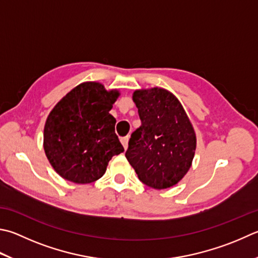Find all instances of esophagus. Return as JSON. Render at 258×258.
I'll list each match as a JSON object with an SVG mask.
<instances>
[{
	"label": "esophagus",
	"mask_w": 258,
	"mask_h": 258,
	"mask_svg": "<svg viewBox=\"0 0 258 258\" xmlns=\"http://www.w3.org/2000/svg\"><path fill=\"white\" fill-rule=\"evenodd\" d=\"M128 142H129V137L127 136V137H122L121 138V143H122L124 149L128 148Z\"/></svg>",
	"instance_id": "1"
}]
</instances>
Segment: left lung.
I'll list each match as a JSON object with an SVG mask.
<instances>
[{
	"label": "left lung",
	"instance_id": "8db88e82",
	"mask_svg": "<svg viewBox=\"0 0 258 258\" xmlns=\"http://www.w3.org/2000/svg\"><path fill=\"white\" fill-rule=\"evenodd\" d=\"M142 125L131 134L125 157L138 178L156 189L177 184L191 167L197 137L175 96L165 89L134 92Z\"/></svg>",
	"mask_w": 258,
	"mask_h": 258
}]
</instances>
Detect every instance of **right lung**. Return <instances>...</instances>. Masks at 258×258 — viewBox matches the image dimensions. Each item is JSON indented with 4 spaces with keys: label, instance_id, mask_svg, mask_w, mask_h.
Returning a JSON list of instances; mask_svg holds the SVG:
<instances>
[{
    "label": "right lung",
    "instance_id": "right-lung-1",
    "mask_svg": "<svg viewBox=\"0 0 258 258\" xmlns=\"http://www.w3.org/2000/svg\"><path fill=\"white\" fill-rule=\"evenodd\" d=\"M120 93L96 82L77 85L46 120L43 149L53 169L67 181L92 183L103 176L109 160L123 152L109 113Z\"/></svg>",
    "mask_w": 258,
    "mask_h": 258
}]
</instances>
